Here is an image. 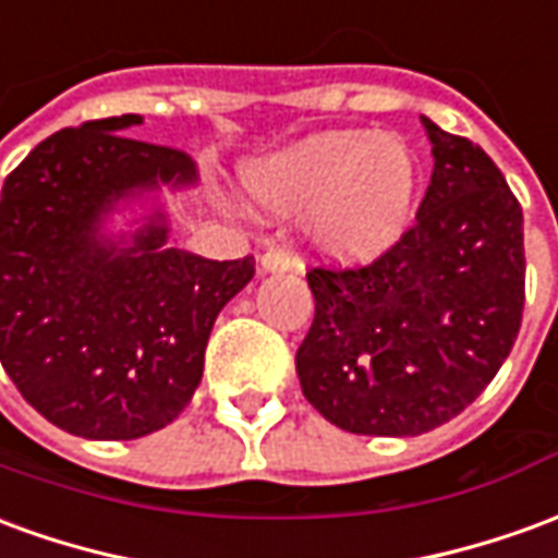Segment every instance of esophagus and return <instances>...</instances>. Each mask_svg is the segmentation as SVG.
<instances>
[{
  "instance_id": "esophagus-1",
  "label": "esophagus",
  "mask_w": 558,
  "mask_h": 558,
  "mask_svg": "<svg viewBox=\"0 0 558 558\" xmlns=\"http://www.w3.org/2000/svg\"><path fill=\"white\" fill-rule=\"evenodd\" d=\"M260 270L264 272H286L291 270V258H288L282 248H267L260 255Z\"/></svg>"
}]
</instances>
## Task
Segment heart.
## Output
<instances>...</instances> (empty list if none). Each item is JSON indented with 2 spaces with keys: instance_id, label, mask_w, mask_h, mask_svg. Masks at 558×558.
I'll list each match as a JSON object with an SVG mask.
<instances>
[{
  "instance_id": "heart-1",
  "label": "heart",
  "mask_w": 558,
  "mask_h": 558,
  "mask_svg": "<svg viewBox=\"0 0 558 558\" xmlns=\"http://www.w3.org/2000/svg\"><path fill=\"white\" fill-rule=\"evenodd\" d=\"M248 207L298 216L312 255L339 267L373 264L405 236L421 195L412 146L357 129L318 132L240 173Z\"/></svg>"
}]
</instances>
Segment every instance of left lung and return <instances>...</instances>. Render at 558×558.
I'll list each match as a JSON object with an SVG mask.
<instances>
[{
	"instance_id": "8db88e82",
	"label": "left lung",
	"mask_w": 558,
	"mask_h": 558,
	"mask_svg": "<svg viewBox=\"0 0 558 558\" xmlns=\"http://www.w3.org/2000/svg\"><path fill=\"white\" fill-rule=\"evenodd\" d=\"M421 122L433 177L405 236L369 267L306 272L300 387L357 436L448 424L499 373L523 318V209L481 146Z\"/></svg>"
}]
</instances>
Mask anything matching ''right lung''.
<instances>
[{
    "label": "right lung",
    "instance_id": "1",
    "mask_svg": "<svg viewBox=\"0 0 558 558\" xmlns=\"http://www.w3.org/2000/svg\"><path fill=\"white\" fill-rule=\"evenodd\" d=\"M141 122L50 134L2 185V366L35 412L96 441L177 421L213 324L255 276L252 255L209 260L168 243L161 192L195 189L197 168L132 141ZM122 211L130 228L113 232Z\"/></svg>",
    "mask_w": 558,
    "mask_h": 558
}]
</instances>
